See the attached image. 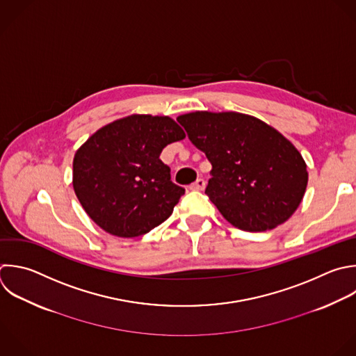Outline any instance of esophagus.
Masks as SVG:
<instances>
[{"instance_id": "1", "label": "esophagus", "mask_w": 356, "mask_h": 356, "mask_svg": "<svg viewBox=\"0 0 356 356\" xmlns=\"http://www.w3.org/2000/svg\"><path fill=\"white\" fill-rule=\"evenodd\" d=\"M204 188H206V182H204V179H202V178L196 179V181L191 185V189H192V191H203Z\"/></svg>"}]
</instances>
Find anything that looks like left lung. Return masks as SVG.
<instances>
[{"label": "left lung", "mask_w": 356, "mask_h": 356, "mask_svg": "<svg viewBox=\"0 0 356 356\" xmlns=\"http://www.w3.org/2000/svg\"><path fill=\"white\" fill-rule=\"evenodd\" d=\"M177 121L211 163L206 193L229 224L261 232L296 211L309 175L302 154L281 132L234 111H193Z\"/></svg>", "instance_id": "8db88e82"}]
</instances>
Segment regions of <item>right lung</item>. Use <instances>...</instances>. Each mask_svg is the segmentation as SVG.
Segmentation results:
<instances>
[{"label":"right lung","mask_w":356,"mask_h":356,"mask_svg":"<svg viewBox=\"0 0 356 356\" xmlns=\"http://www.w3.org/2000/svg\"><path fill=\"white\" fill-rule=\"evenodd\" d=\"M167 115L132 114L97 129L75 153L72 185L88 216L106 232L135 238L164 222L185 193L160 160L185 139Z\"/></svg>","instance_id":"1"}]
</instances>
